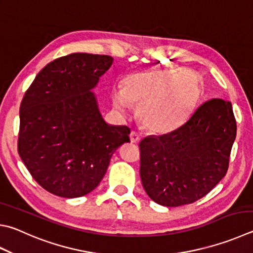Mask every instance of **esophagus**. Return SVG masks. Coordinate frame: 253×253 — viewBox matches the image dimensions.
I'll return each mask as SVG.
<instances>
[{
    "label": "esophagus",
    "mask_w": 253,
    "mask_h": 253,
    "mask_svg": "<svg viewBox=\"0 0 253 253\" xmlns=\"http://www.w3.org/2000/svg\"><path fill=\"white\" fill-rule=\"evenodd\" d=\"M140 140V136L137 131H131L130 132V141L134 142V144H137Z\"/></svg>",
    "instance_id": "1"
}]
</instances>
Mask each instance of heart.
Returning <instances> with one entry per match:
<instances>
[{
    "mask_svg": "<svg viewBox=\"0 0 253 253\" xmlns=\"http://www.w3.org/2000/svg\"><path fill=\"white\" fill-rule=\"evenodd\" d=\"M199 80L190 70H155L134 73L124 81L123 89L112 91L115 111L125 115L130 103L138 104L145 126L167 131L187 118L198 99Z\"/></svg>",
    "mask_w": 253,
    "mask_h": 253,
    "instance_id": "heart-1",
    "label": "heart"
}]
</instances>
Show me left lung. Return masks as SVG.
Segmentation results:
<instances>
[{
	"label": "left lung",
	"instance_id": "left-lung-1",
	"mask_svg": "<svg viewBox=\"0 0 253 253\" xmlns=\"http://www.w3.org/2000/svg\"><path fill=\"white\" fill-rule=\"evenodd\" d=\"M237 135L229 100L201 104L177 129L139 142L140 178L155 203L166 207L192 204L226 176Z\"/></svg>",
	"mask_w": 253,
	"mask_h": 253
}]
</instances>
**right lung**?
<instances>
[{"label":"right lung","instance_id":"obj_1","mask_svg":"<svg viewBox=\"0 0 253 253\" xmlns=\"http://www.w3.org/2000/svg\"><path fill=\"white\" fill-rule=\"evenodd\" d=\"M108 55L73 53L48 63L20 106L17 150L39 185L77 198L94 190L113 154L130 142L127 126L104 122L90 89L112 66Z\"/></svg>","mask_w":253,"mask_h":253}]
</instances>
